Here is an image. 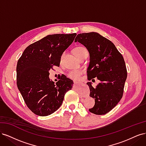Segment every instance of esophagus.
Wrapping results in <instances>:
<instances>
[{
    "label": "esophagus",
    "mask_w": 146,
    "mask_h": 146,
    "mask_svg": "<svg viewBox=\"0 0 146 146\" xmlns=\"http://www.w3.org/2000/svg\"><path fill=\"white\" fill-rule=\"evenodd\" d=\"M77 82H76V81H74V85H77Z\"/></svg>",
    "instance_id": "34e87169"
}]
</instances>
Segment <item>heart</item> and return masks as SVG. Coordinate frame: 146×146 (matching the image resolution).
<instances>
[{"mask_svg": "<svg viewBox=\"0 0 146 146\" xmlns=\"http://www.w3.org/2000/svg\"><path fill=\"white\" fill-rule=\"evenodd\" d=\"M85 52H88L87 50L85 47H77L74 50V53L79 58L81 55H82ZM81 74V72L80 70H73L72 71L69 72V73L68 74V76L69 77H70V78L72 79H78L80 77Z\"/></svg>", "mask_w": 146, "mask_h": 146, "instance_id": "1", "label": "heart"}]
</instances>
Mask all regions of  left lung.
Segmentation results:
<instances>
[{"instance_id":"obj_1","label":"left lung","mask_w":146,"mask_h":146,"mask_svg":"<svg viewBox=\"0 0 146 146\" xmlns=\"http://www.w3.org/2000/svg\"><path fill=\"white\" fill-rule=\"evenodd\" d=\"M85 46L90 53L87 69L88 79L97 78L100 81L96 87L88 82L90 96L95 105L89 109L98 115L107 114L121 100L127 77L124 60L114 44L96 32L78 34L75 39Z\"/></svg>"}]
</instances>
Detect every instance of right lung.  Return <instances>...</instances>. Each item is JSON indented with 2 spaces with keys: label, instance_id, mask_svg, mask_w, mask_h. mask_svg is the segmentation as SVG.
<instances>
[{
  "label": "right lung",
  "instance_id": "1",
  "mask_svg": "<svg viewBox=\"0 0 146 146\" xmlns=\"http://www.w3.org/2000/svg\"><path fill=\"white\" fill-rule=\"evenodd\" d=\"M76 35H47L29 45L17 61V88L28 108L36 115L54 113L62 104L66 92L72 89L73 81L65 76L56 84L48 77L52 66H60L61 55Z\"/></svg>",
  "mask_w": 146,
  "mask_h": 146
}]
</instances>
